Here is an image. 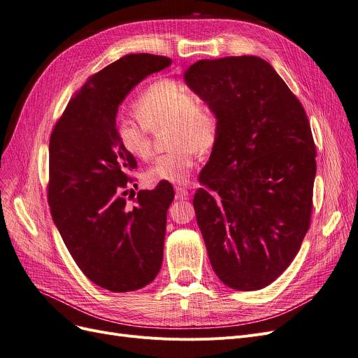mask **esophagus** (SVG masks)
<instances>
[{"mask_svg": "<svg viewBox=\"0 0 358 358\" xmlns=\"http://www.w3.org/2000/svg\"><path fill=\"white\" fill-rule=\"evenodd\" d=\"M189 187L185 188V187H176L175 188V192H176V196L178 198H187L189 195Z\"/></svg>", "mask_w": 358, "mask_h": 358, "instance_id": "obj_1", "label": "esophagus"}]
</instances>
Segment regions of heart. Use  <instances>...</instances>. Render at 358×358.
Here are the masks:
<instances>
[{
    "instance_id": "heart-1",
    "label": "heart",
    "mask_w": 358,
    "mask_h": 358,
    "mask_svg": "<svg viewBox=\"0 0 358 358\" xmlns=\"http://www.w3.org/2000/svg\"><path fill=\"white\" fill-rule=\"evenodd\" d=\"M134 113L141 123L122 120L117 136L122 148L138 160H148L152 155L150 131L170 124L171 151L155 159L145 171L151 185L187 183L198 157L194 147L207 151L219 136L217 113L203 99L191 98L185 85L171 79L151 83L135 101Z\"/></svg>"
}]
</instances>
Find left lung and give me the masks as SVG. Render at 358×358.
I'll list each match as a JSON object with an SVG mask.
<instances>
[{"mask_svg":"<svg viewBox=\"0 0 358 358\" xmlns=\"http://www.w3.org/2000/svg\"><path fill=\"white\" fill-rule=\"evenodd\" d=\"M185 83L219 116L194 208L213 270L229 288L278 279L310 227L316 147L306 111L266 60H199Z\"/></svg>","mask_w":358,"mask_h":358,"instance_id":"1","label":"left lung"}]
</instances>
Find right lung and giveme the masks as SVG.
<instances>
[{
	"label": "right lung",
	"mask_w": 358,
	"mask_h": 358,
	"mask_svg": "<svg viewBox=\"0 0 358 358\" xmlns=\"http://www.w3.org/2000/svg\"><path fill=\"white\" fill-rule=\"evenodd\" d=\"M170 63L163 55L127 54L104 67L70 99L50 138L54 224L83 275L111 292L144 288L163 263L175 191L159 183L127 206V171L136 160L120 145L116 114L139 82Z\"/></svg>",
	"instance_id": "add662e5"
}]
</instances>
